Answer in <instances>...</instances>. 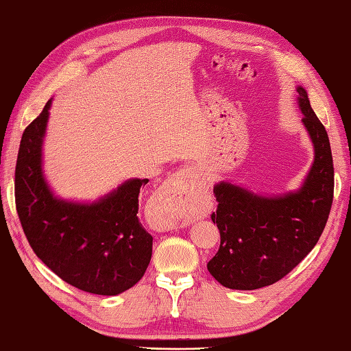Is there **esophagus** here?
Here are the masks:
<instances>
[{"mask_svg":"<svg viewBox=\"0 0 351 351\" xmlns=\"http://www.w3.org/2000/svg\"><path fill=\"white\" fill-rule=\"evenodd\" d=\"M198 169L192 165H184L169 177L167 192L169 199L180 207H188L198 198Z\"/></svg>","mask_w":351,"mask_h":351,"instance_id":"esophagus-1","label":"esophagus"}]
</instances>
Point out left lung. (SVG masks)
<instances>
[{"label":"left lung","mask_w":351,"mask_h":351,"mask_svg":"<svg viewBox=\"0 0 351 351\" xmlns=\"http://www.w3.org/2000/svg\"><path fill=\"white\" fill-rule=\"evenodd\" d=\"M302 123L313 145V163L303 184L283 195L263 197L230 182L213 186L218 209L212 213L221 234L209 273L230 289L269 286L291 273L323 233L333 202V159L324 125L307 92L297 88Z\"/></svg>","instance_id":"8db88e82"}]
</instances>
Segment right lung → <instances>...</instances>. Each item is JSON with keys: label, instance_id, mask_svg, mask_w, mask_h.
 <instances>
[{"label": "right lung", "instance_id": "obj_1", "mask_svg": "<svg viewBox=\"0 0 351 351\" xmlns=\"http://www.w3.org/2000/svg\"><path fill=\"white\" fill-rule=\"evenodd\" d=\"M53 98L21 139L15 199L24 233L36 256L75 288L118 295L145 274L153 236L139 223V192L148 178H130L97 202L54 195L42 169V147Z\"/></svg>", "mask_w": 351, "mask_h": 351}]
</instances>
